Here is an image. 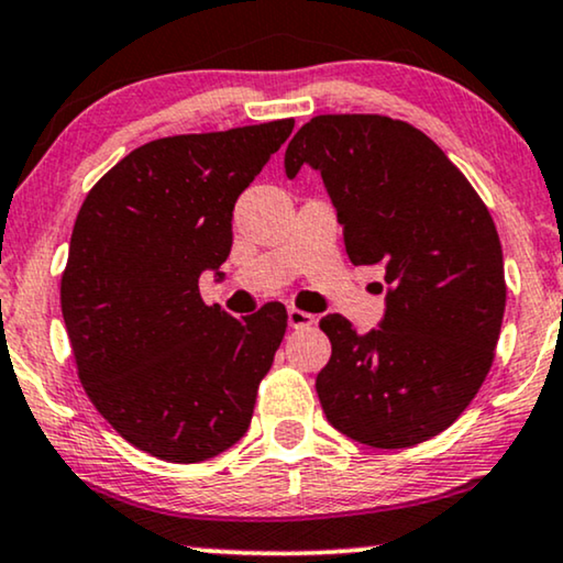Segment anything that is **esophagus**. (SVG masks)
Segmentation results:
<instances>
[{
	"mask_svg": "<svg viewBox=\"0 0 563 563\" xmlns=\"http://www.w3.org/2000/svg\"><path fill=\"white\" fill-rule=\"evenodd\" d=\"M287 320H289V328H310V325H314V314L305 312V310H297V307H289Z\"/></svg>",
	"mask_w": 563,
	"mask_h": 563,
	"instance_id": "obj_1",
	"label": "esophagus"
}]
</instances>
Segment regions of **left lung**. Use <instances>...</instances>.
<instances>
[{"label":"left lung","mask_w":563,"mask_h":563,"mask_svg":"<svg viewBox=\"0 0 563 563\" xmlns=\"http://www.w3.org/2000/svg\"><path fill=\"white\" fill-rule=\"evenodd\" d=\"M322 176L353 266H384L379 328H320L330 426L372 449H407L451 426L487 376L505 314L503 249L487 207L418 128L382 114H320L291 137L284 172Z\"/></svg>","instance_id":"left-lung-1"}]
</instances>
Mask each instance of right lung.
I'll list each match as a JSON object with an SVG mask.
<instances>
[{
    "label": "right lung",
    "instance_id": "right-lung-1",
    "mask_svg": "<svg viewBox=\"0 0 563 563\" xmlns=\"http://www.w3.org/2000/svg\"><path fill=\"white\" fill-rule=\"evenodd\" d=\"M295 120L151 141L112 166L76 214L60 310L99 415L161 461L197 464L245 435L287 310L233 318L199 276L233 249V207Z\"/></svg>",
    "mask_w": 563,
    "mask_h": 563
}]
</instances>
